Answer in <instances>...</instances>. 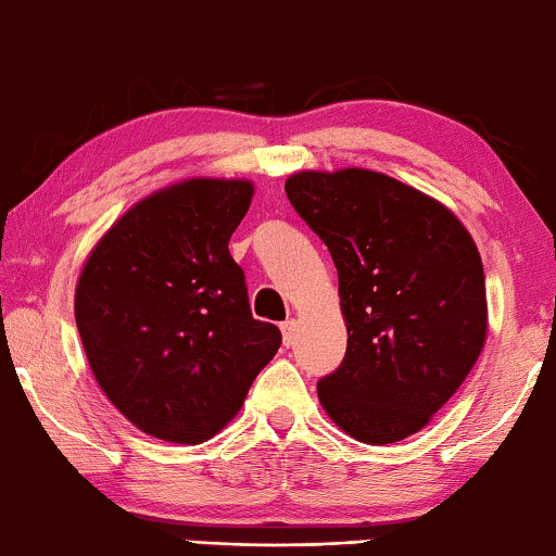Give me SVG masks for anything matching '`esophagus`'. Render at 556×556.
I'll list each match as a JSON object with an SVG mask.
<instances>
[{
  "label": "esophagus",
  "mask_w": 556,
  "mask_h": 556,
  "mask_svg": "<svg viewBox=\"0 0 556 556\" xmlns=\"http://www.w3.org/2000/svg\"><path fill=\"white\" fill-rule=\"evenodd\" d=\"M280 331H283V344L286 346H293L295 344V331H299V324H295L293 318H291V321L280 324Z\"/></svg>",
  "instance_id": "esophagus-1"
}]
</instances>
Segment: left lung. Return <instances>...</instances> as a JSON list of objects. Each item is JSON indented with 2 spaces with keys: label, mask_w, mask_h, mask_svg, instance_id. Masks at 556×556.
Returning <instances> with one entry per match:
<instances>
[{
  "label": "left lung",
  "mask_w": 556,
  "mask_h": 556,
  "mask_svg": "<svg viewBox=\"0 0 556 556\" xmlns=\"http://www.w3.org/2000/svg\"><path fill=\"white\" fill-rule=\"evenodd\" d=\"M286 194L329 248L349 333L318 402L359 443L415 435L483 352L489 303L473 238L443 202L371 169L295 172Z\"/></svg>",
  "instance_id": "obj_1"
}]
</instances>
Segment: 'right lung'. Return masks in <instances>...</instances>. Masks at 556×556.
<instances>
[{
  "label": "right lung",
  "mask_w": 556,
  "mask_h": 556,
  "mask_svg": "<svg viewBox=\"0 0 556 556\" xmlns=\"http://www.w3.org/2000/svg\"><path fill=\"white\" fill-rule=\"evenodd\" d=\"M253 181L194 177L143 197L90 250L75 324L113 407L151 438L217 435L276 356V324L250 314L230 238Z\"/></svg>",
  "instance_id": "obj_1"
}]
</instances>
